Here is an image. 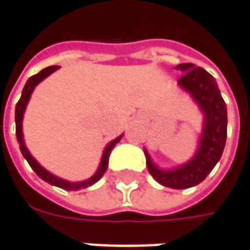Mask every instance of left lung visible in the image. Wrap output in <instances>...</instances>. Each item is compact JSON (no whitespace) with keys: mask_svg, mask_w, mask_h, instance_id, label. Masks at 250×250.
<instances>
[{"mask_svg":"<svg viewBox=\"0 0 250 250\" xmlns=\"http://www.w3.org/2000/svg\"><path fill=\"white\" fill-rule=\"evenodd\" d=\"M176 69L184 73L178 79V85L189 92L205 115L198 151L189 162L171 170L158 167L146 151L145 158L151 176L159 184L184 189L202 183L221 158L227 138V108L210 73L194 63H181Z\"/></svg>","mask_w":250,"mask_h":250,"instance_id":"obj_1","label":"left lung"}]
</instances>
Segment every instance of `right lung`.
I'll return each mask as SVG.
<instances>
[{
    "label": "right lung",
    "mask_w": 250,
    "mask_h": 250,
    "mask_svg": "<svg viewBox=\"0 0 250 250\" xmlns=\"http://www.w3.org/2000/svg\"><path fill=\"white\" fill-rule=\"evenodd\" d=\"M56 69H58V66H48V67H45V69H42L40 73L31 76L30 79L27 80V83L24 84V88H23L22 91V97H21V99H19V102L16 104V109H15L16 138H18L19 148H21V152H22V155L24 156V159L29 162L30 167L36 171V174H37L41 180H44V181L48 183V184L55 185V187H59V188H63V189H66V191H79V189H82V188H87V187H91L92 184H95L97 181L101 180V177L105 174V171H106V168H108L109 155H110V152H112V149L115 148V145H116L117 142L122 140V135H120V137H117L116 140L110 141L108 145H106L105 151H104V153H102V159H101V163H99V167L98 170H97V173H95L92 177H90L88 180H85V181H80V183H70V181H66V180H62V178H59V177L51 174V173L47 171V170L42 167L41 165H39V162L31 156L29 149H27V148H26V145H24L23 131H22L23 115H24V110H26V106H27V102H29V99H30L33 90L36 88V85H37L40 82H42L45 77H48L49 74L54 73Z\"/></svg>",
    "instance_id": "obj_1"
}]
</instances>
